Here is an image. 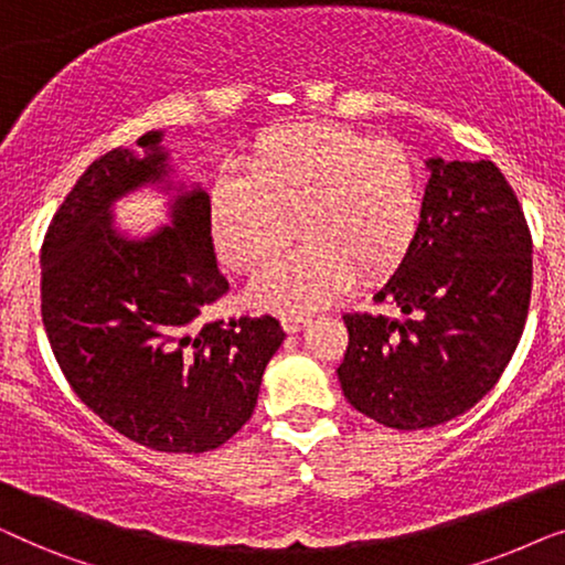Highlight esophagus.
Segmentation results:
<instances>
[{
  "instance_id": "esophagus-1",
  "label": "esophagus",
  "mask_w": 565,
  "mask_h": 565,
  "mask_svg": "<svg viewBox=\"0 0 565 565\" xmlns=\"http://www.w3.org/2000/svg\"><path fill=\"white\" fill-rule=\"evenodd\" d=\"M280 323H282V329L288 331V334H298V331L303 329L308 321L303 319V316H282Z\"/></svg>"
}]
</instances>
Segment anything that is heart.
<instances>
[{"instance_id": "b5f03b06", "label": "heart", "mask_w": 565, "mask_h": 565, "mask_svg": "<svg viewBox=\"0 0 565 565\" xmlns=\"http://www.w3.org/2000/svg\"><path fill=\"white\" fill-rule=\"evenodd\" d=\"M246 174H218L207 195L221 259L254 273L285 244L296 215L303 244L252 282L254 306L303 316L401 265L419 234L424 180L404 143L339 122L275 126L254 138Z\"/></svg>"}]
</instances>
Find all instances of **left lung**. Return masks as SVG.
I'll list each match as a JSON object with an SVG mask.
<instances>
[{
    "label": "left lung",
    "mask_w": 565,
    "mask_h": 565,
    "mask_svg": "<svg viewBox=\"0 0 565 565\" xmlns=\"http://www.w3.org/2000/svg\"><path fill=\"white\" fill-rule=\"evenodd\" d=\"M419 234L375 300L404 319L347 313L344 398L391 429L466 414L504 373L527 321L532 238L507 177L489 159L431 157Z\"/></svg>",
    "instance_id": "1"
}]
</instances>
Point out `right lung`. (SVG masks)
Instances as JSON below:
<instances>
[{
	"label": "right lung",
	"mask_w": 565,
	"mask_h": 565,
	"mask_svg": "<svg viewBox=\"0 0 565 565\" xmlns=\"http://www.w3.org/2000/svg\"><path fill=\"white\" fill-rule=\"evenodd\" d=\"M164 130L92 161L53 215L41 252V311L76 396L122 437L159 452H207L249 422L285 331L273 316L213 321L228 290L207 192L174 180ZM151 186L170 223L130 235L114 203Z\"/></svg>",
	"instance_id": "1"
}]
</instances>
